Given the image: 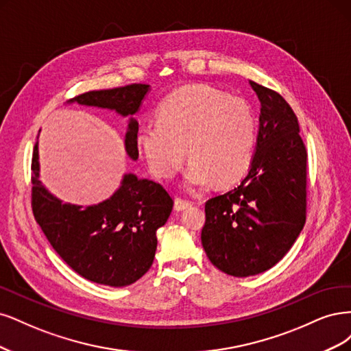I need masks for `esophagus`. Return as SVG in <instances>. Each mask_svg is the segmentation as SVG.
<instances>
[{"instance_id": "obj_1", "label": "esophagus", "mask_w": 351, "mask_h": 351, "mask_svg": "<svg viewBox=\"0 0 351 351\" xmlns=\"http://www.w3.org/2000/svg\"><path fill=\"white\" fill-rule=\"evenodd\" d=\"M189 206H191V202L188 199H184V198H180V197L175 198V210L176 211H182V210L188 208Z\"/></svg>"}]
</instances>
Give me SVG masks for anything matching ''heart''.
Here are the masks:
<instances>
[{
    "mask_svg": "<svg viewBox=\"0 0 351 351\" xmlns=\"http://www.w3.org/2000/svg\"><path fill=\"white\" fill-rule=\"evenodd\" d=\"M255 141L256 118L247 101L206 84L176 90L157 110V122L137 135L147 165L160 179L173 178L188 152V189L241 180L252 165Z\"/></svg>",
    "mask_w": 351,
    "mask_h": 351,
    "instance_id": "obj_1",
    "label": "heart"
}]
</instances>
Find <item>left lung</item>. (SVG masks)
Here are the masks:
<instances>
[{"instance_id": "obj_1", "label": "left lung", "mask_w": 351, "mask_h": 351, "mask_svg": "<svg viewBox=\"0 0 351 351\" xmlns=\"http://www.w3.org/2000/svg\"><path fill=\"white\" fill-rule=\"evenodd\" d=\"M261 101L250 172L232 191L206 202L202 247L214 267L250 277L274 267L306 221V147L281 95L250 80Z\"/></svg>"}]
</instances>
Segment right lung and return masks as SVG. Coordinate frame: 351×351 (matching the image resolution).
<instances>
[{
  "mask_svg": "<svg viewBox=\"0 0 351 351\" xmlns=\"http://www.w3.org/2000/svg\"><path fill=\"white\" fill-rule=\"evenodd\" d=\"M149 88V84H130L93 90L70 101L130 117L125 149L135 160L138 122L132 115L140 109ZM38 159L36 143L32 157V210L55 252L77 274L97 285L123 287L141 278L153 264L156 232L173 208L169 192L154 180L128 173L119 189L104 202L88 207L64 204L40 184Z\"/></svg>",
  "mask_w": 351,
  "mask_h": 351,
  "instance_id": "1",
  "label": "right lung"
}]
</instances>
